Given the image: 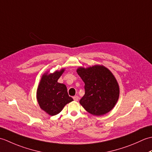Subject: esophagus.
Wrapping results in <instances>:
<instances>
[{
  "mask_svg": "<svg viewBox=\"0 0 152 152\" xmlns=\"http://www.w3.org/2000/svg\"><path fill=\"white\" fill-rule=\"evenodd\" d=\"M73 99H74V101H78V99H79V96L76 95V96H73Z\"/></svg>",
  "mask_w": 152,
  "mask_h": 152,
  "instance_id": "obj_1",
  "label": "esophagus"
}]
</instances>
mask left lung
I'll return each mask as SVG.
<instances>
[{"instance_id": "left-lung-1", "label": "left lung", "mask_w": 152, "mask_h": 152, "mask_svg": "<svg viewBox=\"0 0 152 152\" xmlns=\"http://www.w3.org/2000/svg\"><path fill=\"white\" fill-rule=\"evenodd\" d=\"M77 72L85 83V95L80 99V104L95 115L110 111L119 95L117 80L110 71L104 66L95 65L87 69L80 67Z\"/></svg>"}]
</instances>
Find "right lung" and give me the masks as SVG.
I'll list each match as a JSON object with an SVG mask.
<instances>
[{
  "instance_id": "obj_1",
  "label": "right lung",
  "mask_w": 152,
  "mask_h": 152,
  "mask_svg": "<svg viewBox=\"0 0 152 152\" xmlns=\"http://www.w3.org/2000/svg\"><path fill=\"white\" fill-rule=\"evenodd\" d=\"M64 70L44 74L37 89V97L40 107L51 115L59 114L64 106L73 101L68 94L66 86L57 82Z\"/></svg>"
}]
</instances>
